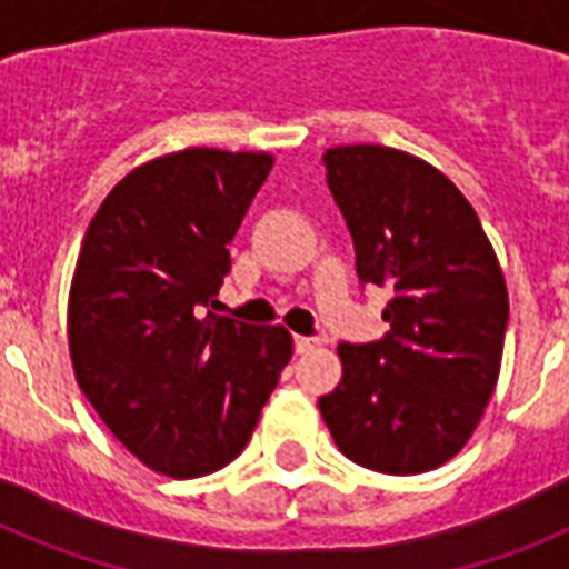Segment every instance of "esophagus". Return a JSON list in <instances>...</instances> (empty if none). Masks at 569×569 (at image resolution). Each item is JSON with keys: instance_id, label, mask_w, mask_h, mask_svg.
<instances>
[{"instance_id": "34e87169", "label": "esophagus", "mask_w": 569, "mask_h": 569, "mask_svg": "<svg viewBox=\"0 0 569 569\" xmlns=\"http://www.w3.org/2000/svg\"><path fill=\"white\" fill-rule=\"evenodd\" d=\"M316 348H319V339L316 337H295V351L298 355H310Z\"/></svg>"}]
</instances>
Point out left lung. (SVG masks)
Instances as JSON below:
<instances>
[{"label":"left lung","mask_w":569,"mask_h":569,"mask_svg":"<svg viewBox=\"0 0 569 569\" xmlns=\"http://www.w3.org/2000/svg\"><path fill=\"white\" fill-rule=\"evenodd\" d=\"M325 168L357 274L392 301L378 342L337 348L342 380L319 410L348 460L419 476L467 446L493 396L508 328L502 266L467 197L419 156L330 147Z\"/></svg>","instance_id":"1"}]
</instances>
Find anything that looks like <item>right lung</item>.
Wrapping results in <instances>:
<instances>
[{
	"mask_svg": "<svg viewBox=\"0 0 569 569\" xmlns=\"http://www.w3.org/2000/svg\"><path fill=\"white\" fill-rule=\"evenodd\" d=\"M271 164V153L214 147L138 164L102 200L76 259V380L106 428L168 478L209 476L239 458L292 360L283 325L206 310Z\"/></svg>",
	"mask_w": 569,
	"mask_h": 569,
	"instance_id": "add662e5",
	"label": "right lung"
}]
</instances>
